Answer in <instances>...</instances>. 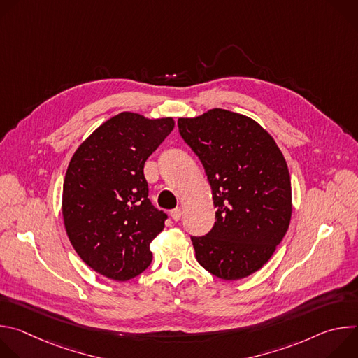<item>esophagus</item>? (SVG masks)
Here are the masks:
<instances>
[{
  "label": "esophagus",
  "instance_id": "34e87169",
  "mask_svg": "<svg viewBox=\"0 0 358 358\" xmlns=\"http://www.w3.org/2000/svg\"><path fill=\"white\" fill-rule=\"evenodd\" d=\"M171 218L174 220V221H180V218H181V215H182V210H181V207H177V208H174L173 211H171Z\"/></svg>",
  "mask_w": 358,
  "mask_h": 358
}]
</instances>
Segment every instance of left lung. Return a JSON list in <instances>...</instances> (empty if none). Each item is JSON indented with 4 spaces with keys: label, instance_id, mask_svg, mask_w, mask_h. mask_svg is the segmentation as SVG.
Wrapping results in <instances>:
<instances>
[{
    "label": "left lung",
    "instance_id": "1",
    "mask_svg": "<svg viewBox=\"0 0 358 358\" xmlns=\"http://www.w3.org/2000/svg\"><path fill=\"white\" fill-rule=\"evenodd\" d=\"M180 134L208 177L215 224L191 236L198 264L224 280L259 271L283 239L292 217L286 160L253 119L224 109L180 117Z\"/></svg>",
    "mask_w": 358,
    "mask_h": 358
}]
</instances>
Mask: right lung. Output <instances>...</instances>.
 <instances>
[{"instance_id":"right-lung-1","label":"right lung","mask_w":358,"mask_h":358,"mask_svg":"<svg viewBox=\"0 0 358 358\" xmlns=\"http://www.w3.org/2000/svg\"><path fill=\"white\" fill-rule=\"evenodd\" d=\"M171 117L123 112L99 126L66 170L62 215L68 238L94 272L117 282L151 264L150 242L167 215L152 207L144 163L173 131Z\"/></svg>"}]
</instances>
